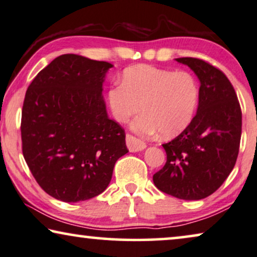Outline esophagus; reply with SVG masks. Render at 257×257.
<instances>
[{"mask_svg": "<svg viewBox=\"0 0 257 257\" xmlns=\"http://www.w3.org/2000/svg\"><path fill=\"white\" fill-rule=\"evenodd\" d=\"M125 142H127V147L129 151H132V153H136V151H141L143 149H146L147 144L143 142V141H141L137 139V137L133 136V135H127L125 137Z\"/></svg>", "mask_w": 257, "mask_h": 257, "instance_id": "esophagus-1", "label": "esophagus"}]
</instances>
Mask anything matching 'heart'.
<instances>
[{
	"instance_id": "obj_1",
	"label": "heart",
	"mask_w": 257,
	"mask_h": 257,
	"mask_svg": "<svg viewBox=\"0 0 257 257\" xmlns=\"http://www.w3.org/2000/svg\"><path fill=\"white\" fill-rule=\"evenodd\" d=\"M199 96V82L191 72L141 64L125 68L121 84L111 85L106 99L118 123H127L142 106L144 113L132 123L134 132L141 135L161 132L162 137L171 139L192 123Z\"/></svg>"
}]
</instances>
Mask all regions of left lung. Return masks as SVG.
<instances>
[{"instance_id":"1","label":"left lung","mask_w":257,"mask_h":257,"mask_svg":"<svg viewBox=\"0 0 257 257\" xmlns=\"http://www.w3.org/2000/svg\"><path fill=\"white\" fill-rule=\"evenodd\" d=\"M200 80L199 104L192 123L164 143L166 163L153 177L162 192L199 200L222 185L236 163L242 113L233 85L221 70L198 58H177Z\"/></svg>"}]
</instances>
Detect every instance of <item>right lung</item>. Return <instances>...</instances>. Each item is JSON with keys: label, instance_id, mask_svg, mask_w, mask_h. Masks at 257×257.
<instances>
[{"label": "right lung", "instance_id": "1", "mask_svg": "<svg viewBox=\"0 0 257 257\" xmlns=\"http://www.w3.org/2000/svg\"><path fill=\"white\" fill-rule=\"evenodd\" d=\"M110 67L107 61L59 56L25 93L24 160L38 185L58 200L77 202L102 193L116 161L128 153L124 129L108 117L102 96Z\"/></svg>", "mask_w": 257, "mask_h": 257}]
</instances>
